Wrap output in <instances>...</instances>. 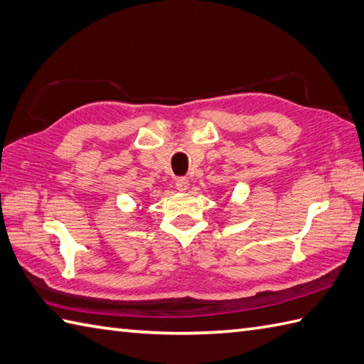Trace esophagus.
<instances>
[{
    "label": "esophagus",
    "instance_id": "obj_1",
    "mask_svg": "<svg viewBox=\"0 0 364 364\" xmlns=\"http://www.w3.org/2000/svg\"><path fill=\"white\" fill-rule=\"evenodd\" d=\"M188 185H190V183H188L187 177H177V179H176V188L179 190V191H185V190H187Z\"/></svg>",
    "mask_w": 364,
    "mask_h": 364
}]
</instances>
